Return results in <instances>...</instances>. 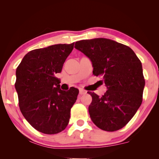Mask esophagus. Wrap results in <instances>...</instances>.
<instances>
[{
	"instance_id": "esophagus-1",
	"label": "esophagus",
	"mask_w": 159,
	"mask_h": 159,
	"mask_svg": "<svg viewBox=\"0 0 159 159\" xmlns=\"http://www.w3.org/2000/svg\"><path fill=\"white\" fill-rule=\"evenodd\" d=\"M79 94L80 95H85V94H86V91L85 90H83V89H80L79 90Z\"/></svg>"
}]
</instances>
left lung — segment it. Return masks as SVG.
<instances>
[{
	"mask_svg": "<svg viewBox=\"0 0 159 159\" xmlns=\"http://www.w3.org/2000/svg\"><path fill=\"white\" fill-rule=\"evenodd\" d=\"M74 48L90 59L93 74L102 76L107 88L101 97L88 92L93 99L91 120L105 131L123 128L142 102L145 80L140 60L127 45L104 38L77 41Z\"/></svg>",
	"mask_w": 159,
	"mask_h": 159,
	"instance_id": "left-lung-1",
	"label": "left lung"
}]
</instances>
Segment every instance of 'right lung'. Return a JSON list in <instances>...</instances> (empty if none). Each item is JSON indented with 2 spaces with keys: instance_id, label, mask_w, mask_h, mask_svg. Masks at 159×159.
<instances>
[{
  "instance_id": "obj_1",
  "label": "right lung",
  "mask_w": 159,
  "mask_h": 159,
  "mask_svg": "<svg viewBox=\"0 0 159 159\" xmlns=\"http://www.w3.org/2000/svg\"><path fill=\"white\" fill-rule=\"evenodd\" d=\"M74 43L57 44L30 51L16 70L15 89L19 106L32 127L42 133H60L68 125L70 111L79 90L60 89V73Z\"/></svg>"
}]
</instances>
